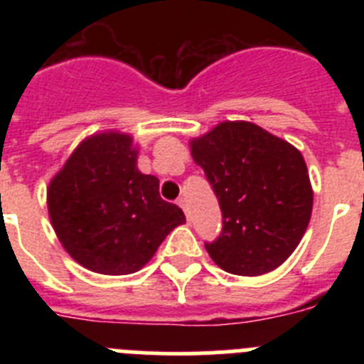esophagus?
<instances>
[{
    "label": "esophagus",
    "instance_id": "1",
    "mask_svg": "<svg viewBox=\"0 0 364 364\" xmlns=\"http://www.w3.org/2000/svg\"><path fill=\"white\" fill-rule=\"evenodd\" d=\"M178 205L182 208V210H184L188 222H191V213H189V208H188V202H186V198H178Z\"/></svg>",
    "mask_w": 364,
    "mask_h": 364
}]
</instances>
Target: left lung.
I'll return each mask as SVG.
<instances>
[{"instance_id": "1", "label": "left lung", "mask_w": 364, "mask_h": 364, "mask_svg": "<svg viewBox=\"0 0 364 364\" xmlns=\"http://www.w3.org/2000/svg\"><path fill=\"white\" fill-rule=\"evenodd\" d=\"M189 146L222 211L220 235L205 242L215 264L246 277L279 268L311 217L301 151L252 122H222Z\"/></svg>"}]
</instances>
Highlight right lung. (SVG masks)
Listing matches in <instances>:
<instances>
[{"instance_id": "1", "label": "right lung", "mask_w": 364, "mask_h": 364, "mask_svg": "<svg viewBox=\"0 0 364 364\" xmlns=\"http://www.w3.org/2000/svg\"><path fill=\"white\" fill-rule=\"evenodd\" d=\"M136 154L129 134H92L50 180L54 231L65 252L91 272H138L186 222L178 205L160 198L159 178L138 171Z\"/></svg>"}]
</instances>
